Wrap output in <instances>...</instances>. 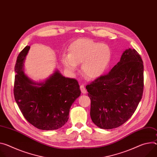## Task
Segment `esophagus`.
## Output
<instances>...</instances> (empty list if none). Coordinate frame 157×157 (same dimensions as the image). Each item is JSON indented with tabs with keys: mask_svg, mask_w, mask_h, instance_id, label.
<instances>
[{
	"mask_svg": "<svg viewBox=\"0 0 157 157\" xmlns=\"http://www.w3.org/2000/svg\"><path fill=\"white\" fill-rule=\"evenodd\" d=\"M80 90H81V93H83V94H86V92H87L86 88H85V87H84V86L83 84H81V86H80Z\"/></svg>",
	"mask_w": 157,
	"mask_h": 157,
	"instance_id": "esophagus-1",
	"label": "esophagus"
}]
</instances>
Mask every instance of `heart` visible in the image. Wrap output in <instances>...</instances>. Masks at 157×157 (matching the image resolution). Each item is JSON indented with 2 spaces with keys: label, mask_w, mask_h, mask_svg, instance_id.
Wrapping results in <instances>:
<instances>
[{
  "label": "heart",
  "mask_w": 157,
  "mask_h": 157,
  "mask_svg": "<svg viewBox=\"0 0 157 157\" xmlns=\"http://www.w3.org/2000/svg\"><path fill=\"white\" fill-rule=\"evenodd\" d=\"M111 56V49L107 44L82 39L70 46L69 54H63L61 62L71 73H75L82 63V74L89 79H96L106 72Z\"/></svg>",
  "instance_id": "heart-1"
}]
</instances>
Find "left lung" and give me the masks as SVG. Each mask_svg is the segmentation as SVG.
<instances>
[{"label":"left lung","mask_w":157,"mask_h":157,"mask_svg":"<svg viewBox=\"0 0 157 157\" xmlns=\"http://www.w3.org/2000/svg\"><path fill=\"white\" fill-rule=\"evenodd\" d=\"M144 63L135 49H126L109 72L88 84L90 116L102 129L124 123L135 113L144 91Z\"/></svg>","instance_id":"8db88e82"}]
</instances>
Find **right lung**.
Returning <instances> with one entry per match:
<instances>
[{"label":"right lung","mask_w":157,"mask_h":157,"mask_svg":"<svg viewBox=\"0 0 157 157\" xmlns=\"http://www.w3.org/2000/svg\"><path fill=\"white\" fill-rule=\"evenodd\" d=\"M30 46L19 54L15 66L13 94L26 120L38 129L58 130L69 119V109L80 96L78 82L63 76L58 70L44 81L35 82L24 71V63Z\"/></svg>","instance_id":"right-lung-1"}]
</instances>
